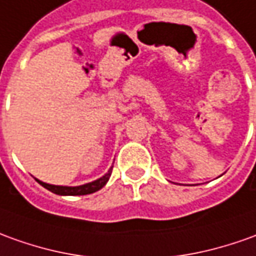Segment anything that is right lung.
Wrapping results in <instances>:
<instances>
[{
	"mask_svg": "<svg viewBox=\"0 0 256 256\" xmlns=\"http://www.w3.org/2000/svg\"><path fill=\"white\" fill-rule=\"evenodd\" d=\"M111 172H112V167H110V170L106 172L103 177H100V178L96 180V181L88 182V184L79 185V186L51 185V184H47V182H43V181H40V180H37V178L36 181L38 182V184L42 185V186H44L46 190L54 192V194H57V195H70V196H76V195H89V194H93V192L102 190V188L107 184V181L110 180Z\"/></svg>",
	"mask_w": 256,
	"mask_h": 256,
	"instance_id": "obj_1",
	"label": "right lung"
}]
</instances>
